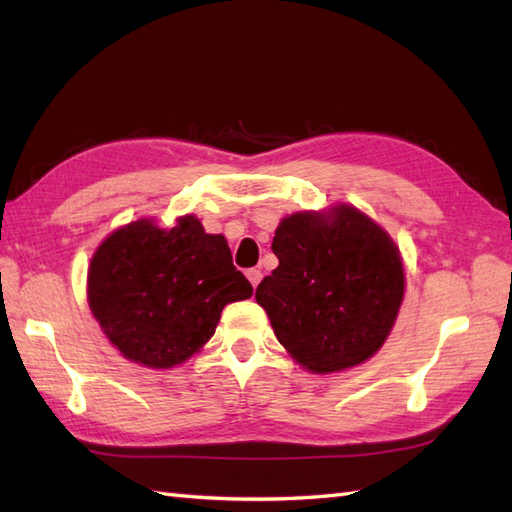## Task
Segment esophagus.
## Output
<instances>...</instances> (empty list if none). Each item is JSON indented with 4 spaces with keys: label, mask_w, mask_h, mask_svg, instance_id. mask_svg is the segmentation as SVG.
Instances as JSON below:
<instances>
[{
    "label": "esophagus",
    "mask_w": 512,
    "mask_h": 512,
    "mask_svg": "<svg viewBox=\"0 0 512 512\" xmlns=\"http://www.w3.org/2000/svg\"><path fill=\"white\" fill-rule=\"evenodd\" d=\"M246 277H248L250 284H253V288H257L259 281H262V270H259V268H250V270H246Z\"/></svg>",
    "instance_id": "obj_1"
}]
</instances>
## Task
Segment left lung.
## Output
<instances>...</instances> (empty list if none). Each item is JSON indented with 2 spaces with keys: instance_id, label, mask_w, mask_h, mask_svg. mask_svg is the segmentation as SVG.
I'll return each mask as SVG.
<instances>
[{
  "instance_id": "1",
  "label": "left lung",
  "mask_w": 512,
  "mask_h": 512,
  "mask_svg": "<svg viewBox=\"0 0 512 512\" xmlns=\"http://www.w3.org/2000/svg\"><path fill=\"white\" fill-rule=\"evenodd\" d=\"M279 266L257 286L279 343L317 374L367 361L385 343L405 292L396 244L352 206L295 213L273 239Z\"/></svg>"
}]
</instances>
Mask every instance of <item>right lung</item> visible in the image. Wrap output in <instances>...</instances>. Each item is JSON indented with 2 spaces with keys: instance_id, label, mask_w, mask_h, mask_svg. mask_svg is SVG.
Returning <instances> with one entry per match:
<instances>
[{
  "instance_id": "obj_1",
  "label": "right lung",
  "mask_w": 512,
  "mask_h": 512,
  "mask_svg": "<svg viewBox=\"0 0 512 512\" xmlns=\"http://www.w3.org/2000/svg\"><path fill=\"white\" fill-rule=\"evenodd\" d=\"M253 295L222 235L193 215L165 231L149 220L118 228L96 250L88 299L96 321L129 361L180 365L211 339L226 303Z\"/></svg>"
}]
</instances>
